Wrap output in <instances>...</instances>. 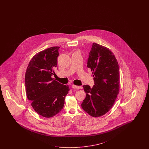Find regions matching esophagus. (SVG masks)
I'll return each instance as SVG.
<instances>
[{
    "label": "esophagus",
    "instance_id": "1",
    "mask_svg": "<svg viewBox=\"0 0 149 149\" xmlns=\"http://www.w3.org/2000/svg\"><path fill=\"white\" fill-rule=\"evenodd\" d=\"M72 88H74V89H82V87L80 86H76V85H72Z\"/></svg>",
    "mask_w": 149,
    "mask_h": 149
}]
</instances>
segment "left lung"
I'll use <instances>...</instances> for the list:
<instances>
[{"label": "left lung", "instance_id": "left-lung-1", "mask_svg": "<svg viewBox=\"0 0 149 149\" xmlns=\"http://www.w3.org/2000/svg\"><path fill=\"white\" fill-rule=\"evenodd\" d=\"M95 85H84L86 98L81 107L93 117H99L112 108L119 93L120 71L115 56L108 48L93 43L87 59Z\"/></svg>", "mask_w": 149, "mask_h": 149}]
</instances>
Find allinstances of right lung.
<instances>
[{
	"mask_svg": "<svg viewBox=\"0 0 149 149\" xmlns=\"http://www.w3.org/2000/svg\"><path fill=\"white\" fill-rule=\"evenodd\" d=\"M59 47L42 51L31 60L25 75L27 98L36 113L45 117L54 116L63 109L69 91L52 78L57 67Z\"/></svg>",
	"mask_w": 149,
	"mask_h": 149,
	"instance_id": "obj_1",
	"label": "right lung"
}]
</instances>
